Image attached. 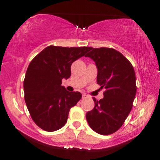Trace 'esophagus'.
<instances>
[{"mask_svg":"<svg viewBox=\"0 0 160 160\" xmlns=\"http://www.w3.org/2000/svg\"><path fill=\"white\" fill-rule=\"evenodd\" d=\"M87 97H88V95H86V94H82V98H83V99H85V98H86Z\"/></svg>","mask_w":160,"mask_h":160,"instance_id":"34e87169","label":"esophagus"}]
</instances>
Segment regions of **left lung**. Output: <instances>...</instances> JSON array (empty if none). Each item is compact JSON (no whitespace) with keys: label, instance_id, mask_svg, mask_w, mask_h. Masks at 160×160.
I'll return each mask as SVG.
<instances>
[{"label":"left lung","instance_id":"8db88e82","mask_svg":"<svg viewBox=\"0 0 160 160\" xmlns=\"http://www.w3.org/2000/svg\"><path fill=\"white\" fill-rule=\"evenodd\" d=\"M88 57L98 68L97 82L105 88L104 98H93L94 108L86 114L88 125L102 135L120 129L128 117L137 92L136 76L133 66L120 52L112 48H92Z\"/></svg>","mask_w":160,"mask_h":160}]
</instances>
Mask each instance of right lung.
Returning a JSON list of instances; mask_svg holds the SVG:
<instances>
[{
  "label": "right lung",
  "instance_id": "obj_1",
  "mask_svg": "<svg viewBox=\"0 0 160 160\" xmlns=\"http://www.w3.org/2000/svg\"><path fill=\"white\" fill-rule=\"evenodd\" d=\"M91 47L48 46L30 62L23 81L24 99L32 120L40 128L54 131L67 122L68 113L82 98L61 86L71 76L72 62Z\"/></svg>",
  "mask_w": 160,
  "mask_h": 160
}]
</instances>
